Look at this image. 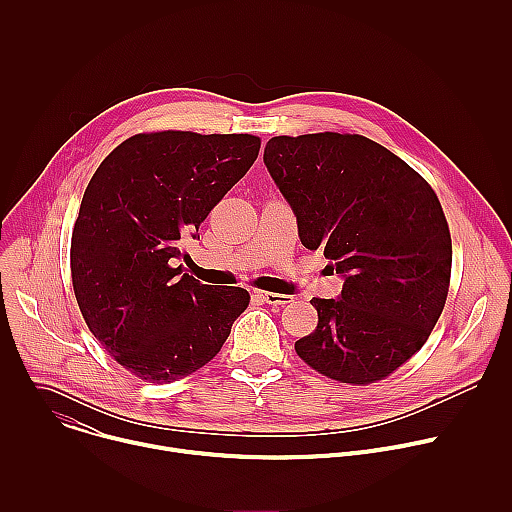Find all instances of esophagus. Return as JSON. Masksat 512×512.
<instances>
[{
  "mask_svg": "<svg viewBox=\"0 0 512 512\" xmlns=\"http://www.w3.org/2000/svg\"><path fill=\"white\" fill-rule=\"evenodd\" d=\"M253 296L265 304H271V306H285L291 302L289 296H283V294H273V291H261V289H255Z\"/></svg>",
  "mask_w": 512,
  "mask_h": 512,
  "instance_id": "34e87169",
  "label": "esophagus"
}]
</instances>
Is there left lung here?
<instances>
[{
  "label": "left lung",
  "instance_id": "left-lung-1",
  "mask_svg": "<svg viewBox=\"0 0 512 512\" xmlns=\"http://www.w3.org/2000/svg\"><path fill=\"white\" fill-rule=\"evenodd\" d=\"M263 162L302 245L324 251L344 279L336 300H312L318 326L296 352L342 383L385 379L425 344L446 304L452 239L440 200L362 135L271 137Z\"/></svg>",
  "mask_w": 512,
  "mask_h": 512
}]
</instances>
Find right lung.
Returning a JSON list of instances; mask_svg holds the SVG:
<instances>
[{"label":"right lung","mask_w":512,"mask_h":512,"mask_svg":"<svg viewBox=\"0 0 512 512\" xmlns=\"http://www.w3.org/2000/svg\"><path fill=\"white\" fill-rule=\"evenodd\" d=\"M259 148L247 133H139L93 174L72 229V287L89 330L139 379L196 373L249 306L247 289H216L174 263Z\"/></svg>","instance_id":"add662e5"}]
</instances>
